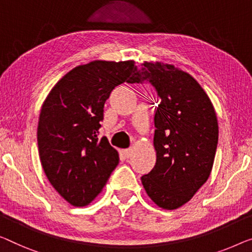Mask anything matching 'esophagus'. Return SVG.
<instances>
[{"label": "esophagus", "instance_id": "obj_1", "mask_svg": "<svg viewBox=\"0 0 252 252\" xmlns=\"http://www.w3.org/2000/svg\"><path fill=\"white\" fill-rule=\"evenodd\" d=\"M132 153H133V152H132V149H131V148L123 150V155H125V156L126 157V158H129V157L132 156Z\"/></svg>", "mask_w": 252, "mask_h": 252}]
</instances>
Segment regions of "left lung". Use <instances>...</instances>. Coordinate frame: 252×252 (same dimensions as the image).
<instances>
[{
	"mask_svg": "<svg viewBox=\"0 0 252 252\" xmlns=\"http://www.w3.org/2000/svg\"><path fill=\"white\" fill-rule=\"evenodd\" d=\"M149 81L160 97L154 122L156 164L141 182L163 209L181 207L207 181L219 123L207 94L191 74L163 62H144L129 84Z\"/></svg>",
	"mask_w": 252,
	"mask_h": 252,
	"instance_id": "1",
	"label": "left lung"
}]
</instances>
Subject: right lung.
<instances>
[{
	"label": "right lung",
	"mask_w": 252,
	"mask_h": 252,
	"mask_svg": "<svg viewBox=\"0 0 252 252\" xmlns=\"http://www.w3.org/2000/svg\"><path fill=\"white\" fill-rule=\"evenodd\" d=\"M134 61H93L58 81L40 110L37 141L48 181L76 207L92 202L119 164V153L98 138L104 104L136 73Z\"/></svg>",
	"instance_id": "1"
}]
</instances>
